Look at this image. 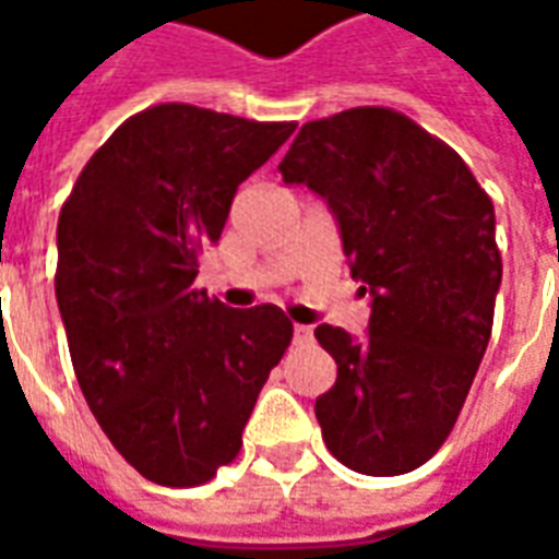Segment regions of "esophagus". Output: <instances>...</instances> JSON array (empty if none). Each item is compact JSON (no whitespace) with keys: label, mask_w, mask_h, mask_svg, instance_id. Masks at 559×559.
I'll return each instance as SVG.
<instances>
[{"label":"esophagus","mask_w":559,"mask_h":559,"mask_svg":"<svg viewBox=\"0 0 559 559\" xmlns=\"http://www.w3.org/2000/svg\"><path fill=\"white\" fill-rule=\"evenodd\" d=\"M311 338H314L311 326H302V323H296V326H293V341H296V344H308Z\"/></svg>","instance_id":"34e87169"}]
</instances>
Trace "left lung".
I'll use <instances>...</instances> for the list:
<instances>
[{
    "mask_svg": "<svg viewBox=\"0 0 559 559\" xmlns=\"http://www.w3.org/2000/svg\"><path fill=\"white\" fill-rule=\"evenodd\" d=\"M278 170L326 200L371 296L368 338L314 329L338 365L314 404L326 449L365 476L411 473L452 433L491 338L503 278L491 197L392 107L305 122Z\"/></svg>",
    "mask_w": 559,
    "mask_h": 559,
    "instance_id": "left-lung-1",
    "label": "left lung"
}]
</instances>
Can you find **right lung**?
Instances as JSON below:
<instances>
[{
    "mask_svg": "<svg viewBox=\"0 0 559 559\" xmlns=\"http://www.w3.org/2000/svg\"><path fill=\"white\" fill-rule=\"evenodd\" d=\"M296 122L155 104L116 128L62 203L56 302L83 399L148 481L194 488L242 449L269 371L290 347L278 305L197 290L239 182Z\"/></svg>",
    "mask_w": 559,
    "mask_h": 559,
    "instance_id": "add662e5",
    "label": "right lung"
}]
</instances>
